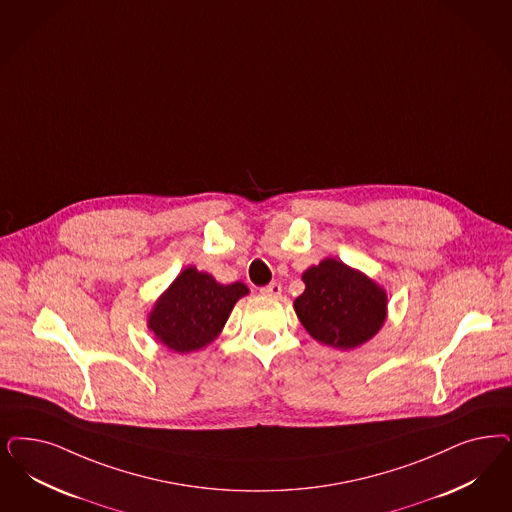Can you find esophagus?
<instances>
[{"instance_id":"1","label":"esophagus","mask_w":512,"mask_h":512,"mask_svg":"<svg viewBox=\"0 0 512 512\" xmlns=\"http://www.w3.org/2000/svg\"><path fill=\"white\" fill-rule=\"evenodd\" d=\"M261 293L268 295V297H280L282 295V285L278 282L268 283L266 287L261 289Z\"/></svg>"}]
</instances>
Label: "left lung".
Returning <instances> with one entry per match:
<instances>
[{"label":"left lung","mask_w":512,"mask_h":512,"mask_svg":"<svg viewBox=\"0 0 512 512\" xmlns=\"http://www.w3.org/2000/svg\"><path fill=\"white\" fill-rule=\"evenodd\" d=\"M304 293L293 308L306 333L336 350H355L380 333L388 318V293L365 272L323 259L302 272Z\"/></svg>","instance_id":"8db88e82"}]
</instances>
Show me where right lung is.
<instances>
[{
    "mask_svg": "<svg viewBox=\"0 0 512 512\" xmlns=\"http://www.w3.org/2000/svg\"><path fill=\"white\" fill-rule=\"evenodd\" d=\"M246 295V283L225 285L212 274L187 266L155 300L147 329L172 352H198L221 335L234 304Z\"/></svg>",
    "mask_w": 512,
    "mask_h": 512,
    "instance_id": "obj_1",
    "label": "right lung"
}]
</instances>
